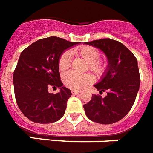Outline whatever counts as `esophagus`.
Instances as JSON below:
<instances>
[{
    "instance_id": "1",
    "label": "esophagus",
    "mask_w": 153,
    "mask_h": 153,
    "mask_svg": "<svg viewBox=\"0 0 153 153\" xmlns=\"http://www.w3.org/2000/svg\"><path fill=\"white\" fill-rule=\"evenodd\" d=\"M71 92H72V94H73V95H78V94L80 93V91H76V90H72V91H71Z\"/></svg>"
}]
</instances>
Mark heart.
I'll return each mask as SVG.
<instances>
[{
    "instance_id": "1",
    "label": "heart",
    "mask_w": 153,
    "mask_h": 153,
    "mask_svg": "<svg viewBox=\"0 0 153 153\" xmlns=\"http://www.w3.org/2000/svg\"><path fill=\"white\" fill-rule=\"evenodd\" d=\"M72 55L77 56L88 62L87 69H89L96 74H101L107 68V63L105 60L100 59V52L93 46H82L72 51H65L58 59V69L62 75L69 71L71 65ZM94 81L93 76L84 74L77 76L73 73H68L63 77V83L67 88L73 90H81Z\"/></svg>"
}]
</instances>
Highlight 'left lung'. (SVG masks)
Wrapping results in <instances>:
<instances>
[{"label": "left lung", "mask_w": 153, "mask_h": 153, "mask_svg": "<svg viewBox=\"0 0 153 153\" xmlns=\"http://www.w3.org/2000/svg\"><path fill=\"white\" fill-rule=\"evenodd\" d=\"M85 43L103 51L109 62L105 76L94 85L100 93L107 91V95L102 98L92 94L91 100L84 105L85 114L95 123H117L129 113L136 100L140 82L137 60L116 40L102 39Z\"/></svg>", "instance_id": "8db88e82"}]
</instances>
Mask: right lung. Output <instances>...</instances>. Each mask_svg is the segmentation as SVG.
I'll list each match as a JSON object with an SVG mask.
<instances>
[{"instance_id": "right-lung-1", "label": "right lung", "mask_w": 153, "mask_h": 153, "mask_svg": "<svg viewBox=\"0 0 153 153\" xmlns=\"http://www.w3.org/2000/svg\"><path fill=\"white\" fill-rule=\"evenodd\" d=\"M79 43L51 36L22 51L13 73V84L17 105L29 120L47 124L64 115L72 93L61 80L58 59L65 50ZM51 86L60 87V91L50 94Z\"/></svg>"}]
</instances>
